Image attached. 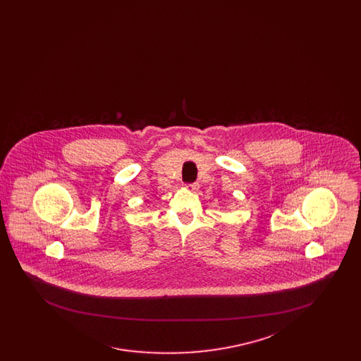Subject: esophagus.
Masks as SVG:
<instances>
[{
  "mask_svg": "<svg viewBox=\"0 0 361 361\" xmlns=\"http://www.w3.org/2000/svg\"><path fill=\"white\" fill-rule=\"evenodd\" d=\"M187 188H188L190 192H197L200 187H199V184L195 183V184H189V185H187Z\"/></svg>",
  "mask_w": 361,
  "mask_h": 361,
  "instance_id": "34e87169",
  "label": "esophagus"
}]
</instances>
